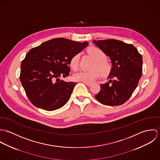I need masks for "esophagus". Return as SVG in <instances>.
I'll use <instances>...</instances> for the list:
<instances>
[{
  "mask_svg": "<svg viewBox=\"0 0 160 160\" xmlns=\"http://www.w3.org/2000/svg\"><path fill=\"white\" fill-rule=\"evenodd\" d=\"M84 84H86L87 86H88V87H90L91 86L92 84L91 83H86V82H83Z\"/></svg>",
  "mask_w": 160,
  "mask_h": 160,
  "instance_id": "34e87169",
  "label": "esophagus"
}]
</instances>
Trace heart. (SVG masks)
<instances>
[{
  "instance_id": "heart-1",
  "label": "heart",
  "mask_w": 160,
  "mask_h": 160,
  "mask_svg": "<svg viewBox=\"0 0 160 160\" xmlns=\"http://www.w3.org/2000/svg\"><path fill=\"white\" fill-rule=\"evenodd\" d=\"M89 54L96 61L93 69L91 71H79L73 75V79L76 81L91 83L95 79L101 76L106 78L111 73L113 66L111 63L105 60L107 57L105 53L100 48L92 47L88 50ZM79 55H74L70 61L71 68L76 70L79 67ZM98 69L97 70V69Z\"/></svg>"
}]
</instances>
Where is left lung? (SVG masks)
<instances>
[{
    "mask_svg": "<svg viewBox=\"0 0 160 160\" xmlns=\"http://www.w3.org/2000/svg\"><path fill=\"white\" fill-rule=\"evenodd\" d=\"M110 57L113 69L108 82L100 85L95 98L101 103L118 106L125 103L136 89L142 74V57L132 44L116 39L93 41Z\"/></svg>",
    "mask_w": 160,
    "mask_h": 160,
    "instance_id": "obj_1",
    "label": "left lung"
}]
</instances>
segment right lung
Wrapping results in <instances>:
<instances>
[{
	"label": "right lung",
	"instance_id": "obj_1",
	"mask_svg": "<svg viewBox=\"0 0 160 160\" xmlns=\"http://www.w3.org/2000/svg\"><path fill=\"white\" fill-rule=\"evenodd\" d=\"M89 45L65 38H55L31 48L21 63L20 79L26 94L35 107L53 111L69 100L76 82H65L70 61Z\"/></svg>",
	"mask_w": 160,
	"mask_h": 160
}]
</instances>
